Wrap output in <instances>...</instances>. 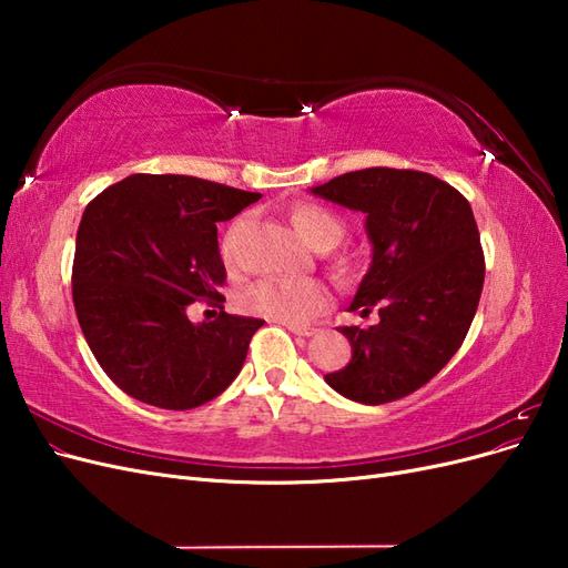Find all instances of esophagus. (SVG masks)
Instances as JSON below:
<instances>
[{
	"label": "esophagus",
	"instance_id": "esophagus-1",
	"mask_svg": "<svg viewBox=\"0 0 568 568\" xmlns=\"http://www.w3.org/2000/svg\"><path fill=\"white\" fill-rule=\"evenodd\" d=\"M286 329L296 336H313L315 334L313 326H305V324H286Z\"/></svg>",
	"mask_w": 568,
	"mask_h": 568
}]
</instances>
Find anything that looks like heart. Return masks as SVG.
<instances>
[{"mask_svg": "<svg viewBox=\"0 0 568 568\" xmlns=\"http://www.w3.org/2000/svg\"><path fill=\"white\" fill-rule=\"evenodd\" d=\"M291 225L307 246L329 251L341 244L346 225L324 205L301 203L291 211ZM329 305V294L320 282L261 280L242 296V307L251 315L284 324H301L322 313Z\"/></svg>", "mask_w": 568, "mask_h": 568, "instance_id": "heart-1", "label": "heart"}]
</instances>
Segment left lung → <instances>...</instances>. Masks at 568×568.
<instances>
[{
  "label": "left lung",
  "mask_w": 568,
  "mask_h": 568,
  "mask_svg": "<svg viewBox=\"0 0 568 568\" xmlns=\"http://www.w3.org/2000/svg\"><path fill=\"white\" fill-rule=\"evenodd\" d=\"M311 194L365 213L369 270L348 311L379 324L343 326L351 363L324 374L343 398L384 405L415 393L450 363L484 291L486 263L469 201L419 170L367 168Z\"/></svg>",
  "instance_id": "obj_1"
}]
</instances>
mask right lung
Listing matches in <instances>:
<instances>
[{
  "mask_svg": "<svg viewBox=\"0 0 568 568\" xmlns=\"http://www.w3.org/2000/svg\"><path fill=\"white\" fill-rule=\"evenodd\" d=\"M257 199L189 175H130L84 209L73 261L78 322L101 369L134 400L192 409L242 372L265 322L222 311L194 324L186 307L225 301L217 222Z\"/></svg>",
  "mask_w": 568,
  "mask_h": 568,
  "instance_id": "right-lung-1",
  "label": "right lung"
}]
</instances>
